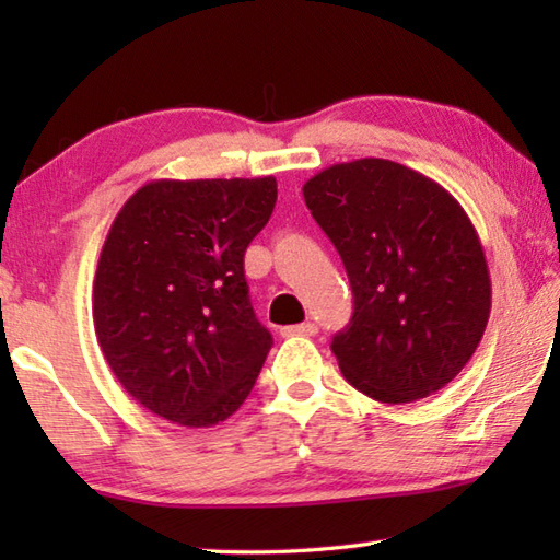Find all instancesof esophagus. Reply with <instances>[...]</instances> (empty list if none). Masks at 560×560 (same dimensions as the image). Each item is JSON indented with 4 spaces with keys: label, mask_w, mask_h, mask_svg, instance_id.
I'll return each mask as SVG.
<instances>
[{
    "label": "esophagus",
    "mask_w": 560,
    "mask_h": 560,
    "mask_svg": "<svg viewBox=\"0 0 560 560\" xmlns=\"http://www.w3.org/2000/svg\"><path fill=\"white\" fill-rule=\"evenodd\" d=\"M283 336H316L318 334V326L314 320H306V324H296V326H287L281 328Z\"/></svg>",
    "instance_id": "obj_1"
}]
</instances>
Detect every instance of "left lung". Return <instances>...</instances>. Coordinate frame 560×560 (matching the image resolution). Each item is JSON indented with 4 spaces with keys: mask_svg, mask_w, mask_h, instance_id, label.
I'll list each match as a JSON object with an SVG mask.
<instances>
[{
    "mask_svg": "<svg viewBox=\"0 0 560 560\" xmlns=\"http://www.w3.org/2000/svg\"><path fill=\"white\" fill-rule=\"evenodd\" d=\"M303 200L353 289V316L330 343L346 381L387 405L442 390L469 363L491 311L485 249L462 205L383 158L320 170Z\"/></svg>",
    "mask_w": 560,
    "mask_h": 560,
    "instance_id": "8db88e82",
    "label": "left lung"
}]
</instances>
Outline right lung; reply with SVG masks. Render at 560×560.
Returning a JSON list of instances; mask_svg holds the SVG:
<instances>
[{
    "label": "right lung",
    "mask_w": 560,
    "mask_h": 560,
    "mask_svg": "<svg viewBox=\"0 0 560 560\" xmlns=\"http://www.w3.org/2000/svg\"><path fill=\"white\" fill-rule=\"evenodd\" d=\"M277 179H155L122 205L101 249L93 326L113 375L150 412L212 428L240 410L271 350L244 252Z\"/></svg>",
    "instance_id": "1"
}]
</instances>
